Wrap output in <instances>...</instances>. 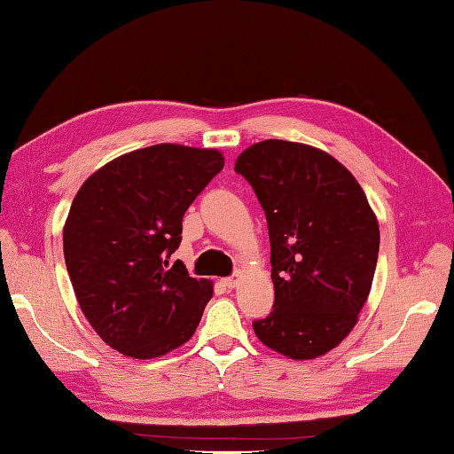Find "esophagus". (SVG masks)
<instances>
[{"label":"esophagus","instance_id":"esophagus-1","mask_svg":"<svg viewBox=\"0 0 454 454\" xmlns=\"http://www.w3.org/2000/svg\"><path fill=\"white\" fill-rule=\"evenodd\" d=\"M238 282H240V278L238 276H232V278H224L222 279V284H224L228 290H232V287H236L238 286Z\"/></svg>","mask_w":454,"mask_h":454}]
</instances>
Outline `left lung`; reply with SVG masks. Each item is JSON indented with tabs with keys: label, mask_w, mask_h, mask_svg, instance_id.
Wrapping results in <instances>:
<instances>
[{
	"label": "left lung",
	"mask_w": 454,
	"mask_h": 454,
	"mask_svg": "<svg viewBox=\"0 0 454 454\" xmlns=\"http://www.w3.org/2000/svg\"><path fill=\"white\" fill-rule=\"evenodd\" d=\"M234 170L268 218L274 309L254 321L266 348L308 361L351 333L369 298L379 222L356 176L321 148L268 138Z\"/></svg>",
	"instance_id": "8db88e82"
}]
</instances>
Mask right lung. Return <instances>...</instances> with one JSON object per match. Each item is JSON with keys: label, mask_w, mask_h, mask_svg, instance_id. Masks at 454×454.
Segmentation results:
<instances>
[{"label": "right lung", "mask_w": 454, "mask_h": 454, "mask_svg": "<svg viewBox=\"0 0 454 454\" xmlns=\"http://www.w3.org/2000/svg\"><path fill=\"white\" fill-rule=\"evenodd\" d=\"M222 168L216 148L160 143L106 162L73 199L63 226L73 292L90 327L122 356H167L199 327L214 286L168 258L186 208Z\"/></svg>", "instance_id": "right-lung-1"}]
</instances>
